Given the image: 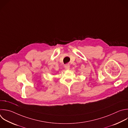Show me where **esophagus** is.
I'll return each mask as SVG.
<instances>
[{
  "instance_id": "1",
  "label": "esophagus",
  "mask_w": 128,
  "mask_h": 128,
  "mask_svg": "<svg viewBox=\"0 0 128 128\" xmlns=\"http://www.w3.org/2000/svg\"><path fill=\"white\" fill-rule=\"evenodd\" d=\"M65 68L67 70H69L70 69V65L69 64H66L65 65Z\"/></svg>"
}]
</instances>
